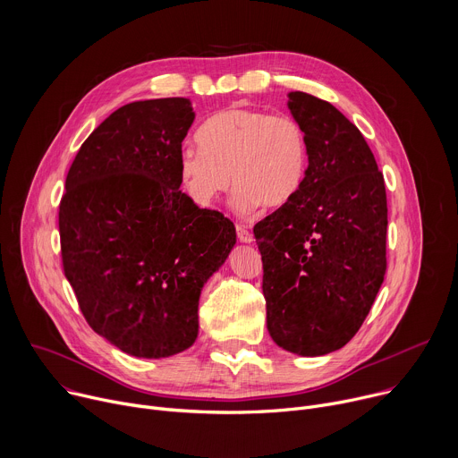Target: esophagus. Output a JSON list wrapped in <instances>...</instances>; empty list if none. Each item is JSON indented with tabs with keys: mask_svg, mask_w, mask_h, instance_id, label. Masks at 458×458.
Instances as JSON below:
<instances>
[{
	"mask_svg": "<svg viewBox=\"0 0 458 458\" xmlns=\"http://www.w3.org/2000/svg\"><path fill=\"white\" fill-rule=\"evenodd\" d=\"M237 237H239L241 242H251L253 241L251 232L246 226H242V225H237Z\"/></svg>",
	"mask_w": 458,
	"mask_h": 458,
	"instance_id": "obj_1",
	"label": "esophagus"
}]
</instances>
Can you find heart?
Listing matches in <instances>:
<instances>
[{
    "label": "heart",
    "mask_w": 458,
    "mask_h": 458,
    "mask_svg": "<svg viewBox=\"0 0 458 458\" xmlns=\"http://www.w3.org/2000/svg\"><path fill=\"white\" fill-rule=\"evenodd\" d=\"M306 168L301 123L250 106L217 112L201 126L199 145H184L177 154L181 184L195 205L212 207L233 181V207L241 214L259 205L284 207L302 186Z\"/></svg>",
    "instance_id": "obj_1"
}]
</instances>
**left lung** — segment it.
<instances>
[{"label": "left lung", "instance_id": "8db88e82", "mask_svg": "<svg viewBox=\"0 0 458 458\" xmlns=\"http://www.w3.org/2000/svg\"><path fill=\"white\" fill-rule=\"evenodd\" d=\"M288 98L308 140L306 177L253 233L274 343L317 357L350 343L371 310L386 274L387 203L360 130L328 101Z\"/></svg>", "mask_w": 458, "mask_h": 458}]
</instances>
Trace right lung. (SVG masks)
<instances>
[{
    "label": "right lung",
    "mask_w": 458,
    "mask_h": 458,
    "mask_svg": "<svg viewBox=\"0 0 458 458\" xmlns=\"http://www.w3.org/2000/svg\"><path fill=\"white\" fill-rule=\"evenodd\" d=\"M193 117L186 98L128 103L87 138L64 181V277L90 328L134 357L195 343L201 290L235 244L228 217L179 190Z\"/></svg>",
    "instance_id": "1"
}]
</instances>
